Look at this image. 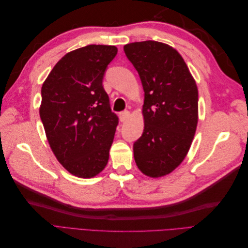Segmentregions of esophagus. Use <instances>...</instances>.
<instances>
[{
    "mask_svg": "<svg viewBox=\"0 0 248 248\" xmlns=\"http://www.w3.org/2000/svg\"><path fill=\"white\" fill-rule=\"evenodd\" d=\"M129 116H130L129 111H127V110H126V111L121 112V114H120V116H119V118H120V121H121V122H126L127 120H128Z\"/></svg>",
    "mask_w": 248,
    "mask_h": 248,
    "instance_id": "34e87169",
    "label": "esophagus"
}]
</instances>
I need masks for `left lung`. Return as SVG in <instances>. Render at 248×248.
Wrapping results in <instances>:
<instances>
[{"instance_id": "left-lung-1", "label": "left lung", "mask_w": 248, "mask_h": 248, "mask_svg": "<svg viewBox=\"0 0 248 248\" xmlns=\"http://www.w3.org/2000/svg\"><path fill=\"white\" fill-rule=\"evenodd\" d=\"M145 92L144 132L134 142L139 170L151 178L167 176L188 153L199 120V93L181 55L169 44L148 40L124 46Z\"/></svg>"}]
</instances>
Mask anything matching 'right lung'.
Returning a JSON list of instances; mask_svg holds the SVG:
<instances>
[{
	"instance_id": "add662e5",
	"label": "right lung",
	"mask_w": 248,
	"mask_h": 248,
	"mask_svg": "<svg viewBox=\"0 0 248 248\" xmlns=\"http://www.w3.org/2000/svg\"><path fill=\"white\" fill-rule=\"evenodd\" d=\"M114 46L74 49L60 60L41 88L39 114L56 158L73 176L93 178L108 161L118 117L102 87Z\"/></svg>"
}]
</instances>
